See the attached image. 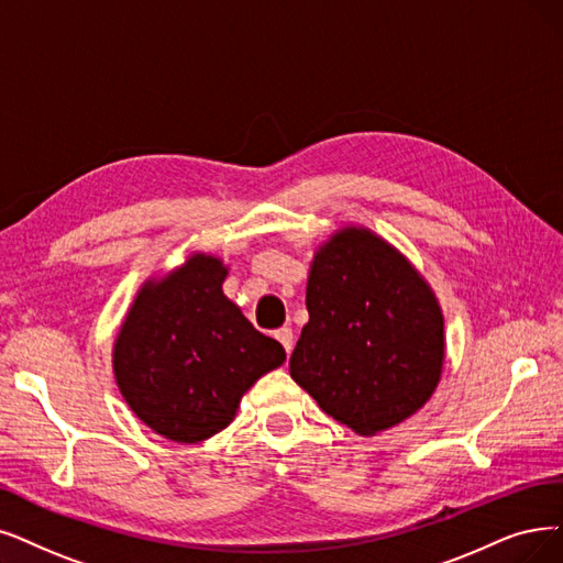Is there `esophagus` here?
Masks as SVG:
<instances>
[{"label": "esophagus", "instance_id": "1", "mask_svg": "<svg viewBox=\"0 0 563 563\" xmlns=\"http://www.w3.org/2000/svg\"><path fill=\"white\" fill-rule=\"evenodd\" d=\"M275 336L282 342L286 353L294 351V330H290V328H279V330H275Z\"/></svg>", "mask_w": 563, "mask_h": 563}]
</instances>
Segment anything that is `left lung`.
I'll use <instances>...</instances> for the list:
<instances>
[{
    "mask_svg": "<svg viewBox=\"0 0 563 563\" xmlns=\"http://www.w3.org/2000/svg\"><path fill=\"white\" fill-rule=\"evenodd\" d=\"M309 323L290 353V376L357 434L416 413L443 365V317L422 277L365 229L336 233L313 256Z\"/></svg>",
    "mask_w": 563,
    "mask_h": 563,
    "instance_id": "1",
    "label": "left lung"
}]
</instances>
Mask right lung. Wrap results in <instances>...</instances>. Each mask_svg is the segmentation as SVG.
<instances>
[{"mask_svg":"<svg viewBox=\"0 0 563 563\" xmlns=\"http://www.w3.org/2000/svg\"><path fill=\"white\" fill-rule=\"evenodd\" d=\"M227 267L198 254L150 282L118 334L112 367L122 397L156 434L198 443L227 427L240 397L286 360L223 296Z\"/></svg>","mask_w":563,"mask_h":563,"instance_id":"obj_1","label":"right lung"}]
</instances>
